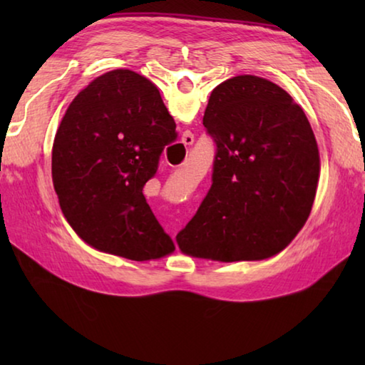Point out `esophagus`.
<instances>
[{"label": "esophagus", "instance_id": "1", "mask_svg": "<svg viewBox=\"0 0 365 365\" xmlns=\"http://www.w3.org/2000/svg\"><path fill=\"white\" fill-rule=\"evenodd\" d=\"M182 143L185 145V146H191L195 143V135L191 133V132H185L183 135H182Z\"/></svg>", "mask_w": 365, "mask_h": 365}]
</instances>
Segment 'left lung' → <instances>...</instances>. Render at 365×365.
Here are the masks:
<instances>
[{
  "instance_id": "8db88e82",
  "label": "left lung",
  "mask_w": 365,
  "mask_h": 365,
  "mask_svg": "<svg viewBox=\"0 0 365 365\" xmlns=\"http://www.w3.org/2000/svg\"><path fill=\"white\" fill-rule=\"evenodd\" d=\"M202 125L215 143L212 185L178 248L220 262L277 255L306 224L319 183L304 110L279 85L237 76L212 90Z\"/></svg>"
}]
</instances>
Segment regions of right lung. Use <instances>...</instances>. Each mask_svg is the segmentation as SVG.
Wrapping results in <instances>:
<instances>
[{
  "label": "right lung",
  "mask_w": 365,
  "mask_h": 365,
  "mask_svg": "<svg viewBox=\"0 0 365 365\" xmlns=\"http://www.w3.org/2000/svg\"><path fill=\"white\" fill-rule=\"evenodd\" d=\"M175 140L159 90L137 72L103 73L73 98L54 137L51 174L61 211L83 242L132 261L175 250L143 195Z\"/></svg>",
  "instance_id": "right-lung-1"
}]
</instances>
